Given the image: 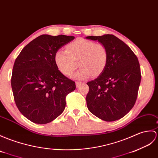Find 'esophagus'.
Listing matches in <instances>:
<instances>
[{
	"instance_id": "1",
	"label": "esophagus",
	"mask_w": 158,
	"mask_h": 158,
	"mask_svg": "<svg viewBox=\"0 0 158 158\" xmlns=\"http://www.w3.org/2000/svg\"><path fill=\"white\" fill-rule=\"evenodd\" d=\"M75 83H76V86L78 87V86H79V85H81V84L82 83V82H81V81H76Z\"/></svg>"
}]
</instances>
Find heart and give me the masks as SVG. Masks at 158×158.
<instances>
[{
	"instance_id": "b5f03b06",
	"label": "heart",
	"mask_w": 158,
	"mask_h": 158,
	"mask_svg": "<svg viewBox=\"0 0 158 158\" xmlns=\"http://www.w3.org/2000/svg\"><path fill=\"white\" fill-rule=\"evenodd\" d=\"M108 54L106 46L92 40L78 39L66 46V50H59L55 53L54 61L60 72L71 76L79 65L81 68L73 76L84 79L89 76H98L104 71Z\"/></svg>"
}]
</instances>
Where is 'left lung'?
Masks as SVG:
<instances>
[{"instance_id":"obj_1","label":"left lung","mask_w":158,"mask_h":158,"mask_svg":"<svg viewBox=\"0 0 158 158\" xmlns=\"http://www.w3.org/2000/svg\"><path fill=\"white\" fill-rule=\"evenodd\" d=\"M98 40L108 50L104 71L93 81L86 101L89 110L98 118L111 122L123 118L133 108L141 83L138 58L125 43L112 34L87 36Z\"/></svg>"}]
</instances>
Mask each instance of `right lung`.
I'll list each match as a JSON object with an SVG mask.
<instances>
[{"instance_id": "1", "label": "right lung", "mask_w": 158, "mask_h": 158, "mask_svg": "<svg viewBox=\"0 0 158 158\" xmlns=\"http://www.w3.org/2000/svg\"><path fill=\"white\" fill-rule=\"evenodd\" d=\"M74 36L44 34L25 46L13 65L11 87L17 107L36 124L52 122L64 111L67 95L75 83L63 75L54 55Z\"/></svg>"}]
</instances>
